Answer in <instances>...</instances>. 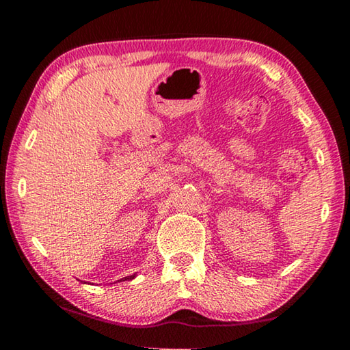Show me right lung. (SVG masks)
I'll list each match as a JSON object with an SVG mask.
<instances>
[{
	"instance_id": "1",
	"label": "right lung",
	"mask_w": 350,
	"mask_h": 350,
	"mask_svg": "<svg viewBox=\"0 0 350 350\" xmlns=\"http://www.w3.org/2000/svg\"><path fill=\"white\" fill-rule=\"evenodd\" d=\"M133 278H134V275H131V276H126L125 280H128V281H129V280H133ZM120 281H122V280H120Z\"/></svg>"
}]
</instances>
